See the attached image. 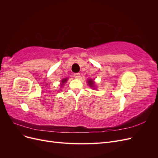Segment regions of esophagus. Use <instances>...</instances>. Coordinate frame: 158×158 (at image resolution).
<instances>
[{
  "instance_id": "esophagus-1",
  "label": "esophagus",
  "mask_w": 158,
  "mask_h": 158,
  "mask_svg": "<svg viewBox=\"0 0 158 158\" xmlns=\"http://www.w3.org/2000/svg\"><path fill=\"white\" fill-rule=\"evenodd\" d=\"M74 76L75 78L78 79V78H80V73H75V74H74Z\"/></svg>"
}]
</instances>
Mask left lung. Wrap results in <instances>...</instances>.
<instances>
[{
  "mask_svg": "<svg viewBox=\"0 0 158 158\" xmlns=\"http://www.w3.org/2000/svg\"><path fill=\"white\" fill-rule=\"evenodd\" d=\"M88 84L89 85V86H92V87H94V81L92 80H89V81H88Z\"/></svg>",
  "mask_w": 158,
  "mask_h": 158,
  "instance_id": "obj_1",
  "label": "left lung"
}]
</instances>
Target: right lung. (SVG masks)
<instances>
[{"instance_id": "obj_1", "label": "right lung", "mask_w": 158, "mask_h": 158, "mask_svg": "<svg viewBox=\"0 0 158 158\" xmlns=\"http://www.w3.org/2000/svg\"><path fill=\"white\" fill-rule=\"evenodd\" d=\"M66 80H67V79H66V78H65V79H63V80H62V85H63V84H64L66 82Z\"/></svg>"}]
</instances>
